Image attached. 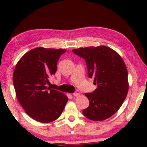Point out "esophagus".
I'll return each instance as SVG.
<instances>
[{"mask_svg": "<svg viewBox=\"0 0 147 147\" xmlns=\"http://www.w3.org/2000/svg\"><path fill=\"white\" fill-rule=\"evenodd\" d=\"M74 96H78L80 95V92L78 91H76L75 93H73Z\"/></svg>", "mask_w": 147, "mask_h": 147, "instance_id": "1", "label": "esophagus"}]
</instances>
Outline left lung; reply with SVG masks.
Returning <instances> with one entry per match:
<instances>
[{
	"instance_id": "obj_1",
	"label": "left lung",
	"mask_w": 147,
	"mask_h": 147,
	"mask_svg": "<svg viewBox=\"0 0 147 147\" xmlns=\"http://www.w3.org/2000/svg\"><path fill=\"white\" fill-rule=\"evenodd\" d=\"M86 59L88 75L97 88L93 93H85L89 106L84 115L94 121L106 120L114 115L127 96L128 71L121 56L112 49L100 45L73 49Z\"/></svg>"
}]
</instances>
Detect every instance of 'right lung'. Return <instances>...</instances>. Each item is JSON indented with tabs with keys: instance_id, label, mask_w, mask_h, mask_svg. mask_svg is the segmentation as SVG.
<instances>
[{
	"instance_id": "obj_1",
	"label": "right lung",
	"mask_w": 147,
	"mask_h": 147,
	"mask_svg": "<svg viewBox=\"0 0 147 147\" xmlns=\"http://www.w3.org/2000/svg\"><path fill=\"white\" fill-rule=\"evenodd\" d=\"M63 49L38 47L27 52L17 62L13 74L16 96L25 112L39 123L56 120L63 112L68 97L51 89L49 77L56 73Z\"/></svg>"
}]
</instances>
